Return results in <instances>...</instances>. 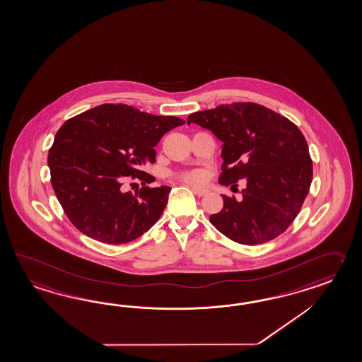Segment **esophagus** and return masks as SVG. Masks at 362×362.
I'll return each mask as SVG.
<instances>
[{
  "mask_svg": "<svg viewBox=\"0 0 362 362\" xmlns=\"http://www.w3.org/2000/svg\"><path fill=\"white\" fill-rule=\"evenodd\" d=\"M191 189L194 191V194L197 196H204L205 194H208V189L204 188V187H197V185H191Z\"/></svg>",
  "mask_w": 362,
  "mask_h": 362,
  "instance_id": "34e87169",
  "label": "esophagus"
}]
</instances>
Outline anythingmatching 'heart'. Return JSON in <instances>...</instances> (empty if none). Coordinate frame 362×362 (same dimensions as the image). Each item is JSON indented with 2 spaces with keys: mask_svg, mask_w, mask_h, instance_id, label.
Returning a JSON list of instances; mask_svg holds the SVG:
<instances>
[{
  "mask_svg": "<svg viewBox=\"0 0 362 362\" xmlns=\"http://www.w3.org/2000/svg\"><path fill=\"white\" fill-rule=\"evenodd\" d=\"M203 177V174L200 171H192V173H188V174L183 175V179H185V182H189V183L202 182Z\"/></svg>",
  "mask_w": 362,
  "mask_h": 362,
  "instance_id": "1",
  "label": "heart"
}]
</instances>
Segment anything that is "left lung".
Instances as JSON below:
<instances>
[{
    "label": "left lung",
    "instance_id": "left-lung-1",
    "mask_svg": "<svg viewBox=\"0 0 362 362\" xmlns=\"http://www.w3.org/2000/svg\"><path fill=\"white\" fill-rule=\"evenodd\" d=\"M222 141L220 182L246 179L242 200L222 194L213 226L242 245L279 237L300 213L313 180L309 146L296 124L256 103L221 105L188 116Z\"/></svg>",
    "mask_w": 362,
    "mask_h": 362
}]
</instances>
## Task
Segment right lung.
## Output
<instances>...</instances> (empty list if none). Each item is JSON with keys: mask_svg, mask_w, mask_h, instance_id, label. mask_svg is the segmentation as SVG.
I'll return each mask as SVG.
<instances>
[{"mask_svg": "<svg viewBox=\"0 0 362 362\" xmlns=\"http://www.w3.org/2000/svg\"><path fill=\"white\" fill-rule=\"evenodd\" d=\"M175 116L150 115L127 105H102L62 124L48 154L53 191L71 223L90 238L123 245L159 220L170 187H145L154 177L142 166L156 160L154 146L183 125ZM125 176L144 187L131 195Z\"/></svg>", "mask_w": 362, "mask_h": 362, "instance_id": "add662e5", "label": "right lung"}]
</instances>
